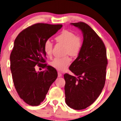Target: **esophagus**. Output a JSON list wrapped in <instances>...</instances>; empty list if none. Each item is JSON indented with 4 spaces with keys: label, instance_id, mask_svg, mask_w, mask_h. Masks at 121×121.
<instances>
[{
    "label": "esophagus",
    "instance_id": "34e87169",
    "mask_svg": "<svg viewBox=\"0 0 121 121\" xmlns=\"http://www.w3.org/2000/svg\"><path fill=\"white\" fill-rule=\"evenodd\" d=\"M62 76V73H61V72H58V77H60Z\"/></svg>",
    "mask_w": 121,
    "mask_h": 121
}]
</instances>
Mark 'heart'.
I'll list each match as a JSON object with an SVG mask.
<instances>
[{
    "label": "heart",
    "instance_id": "obj_1",
    "mask_svg": "<svg viewBox=\"0 0 121 121\" xmlns=\"http://www.w3.org/2000/svg\"><path fill=\"white\" fill-rule=\"evenodd\" d=\"M56 41L65 45V52L71 56H76L79 54L82 48V41L79 37L76 36L75 34L69 30H64L55 38ZM53 44L49 40L45 42L44 50L48 56H51L52 52ZM71 60L69 56L64 57H56L50 62V65L53 68L60 71L66 70L70 64Z\"/></svg>",
    "mask_w": 121,
    "mask_h": 121
}]
</instances>
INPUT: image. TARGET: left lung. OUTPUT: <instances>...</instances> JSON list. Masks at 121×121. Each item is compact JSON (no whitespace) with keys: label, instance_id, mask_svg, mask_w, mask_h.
I'll use <instances>...</instances> for the list:
<instances>
[{"label":"left lung","instance_id":"obj_1","mask_svg":"<svg viewBox=\"0 0 121 121\" xmlns=\"http://www.w3.org/2000/svg\"><path fill=\"white\" fill-rule=\"evenodd\" d=\"M71 24L81 30L83 40L79 54L69 67L75 76H64L65 101L69 107L80 110L92 104L101 94L107 59L104 43L89 25L83 22Z\"/></svg>","mask_w":121,"mask_h":121}]
</instances>
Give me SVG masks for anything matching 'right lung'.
Masks as SVG:
<instances>
[{"instance_id":"right-lung-1","label":"right lung","mask_w":121,"mask_h":121,"mask_svg":"<svg viewBox=\"0 0 121 121\" xmlns=\"http://www.w3.org/2000/svg\"><path fill=\"white\" fill-rule=\"evenodd\" d=\"M62 26L35 24L20 32L14 41L10 56L13 80L19 96L29 105H39L57 77L56 69L45 64L44 45ZM36 65L46 70L36 72Z\"/></svg>"}]
</instances>
